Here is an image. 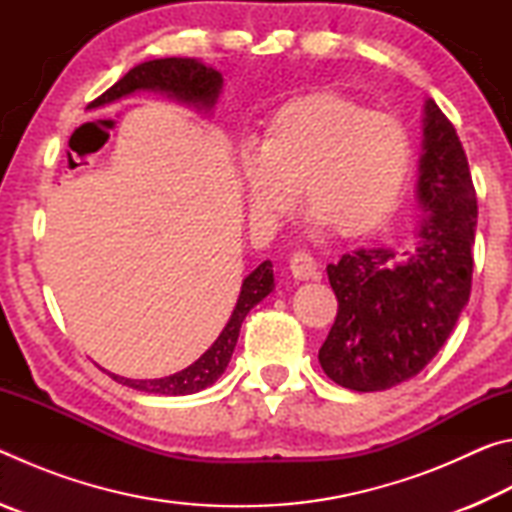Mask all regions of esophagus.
I'll list each match as a JSON object with an SVG mask.
<instances>
[{
    "mask_svg": "<svg viewBox=\"0 0 512 512\" xmlns=\"http://www.w3.org/2000/svg\"><path fill=\"white\" fill-rule=\"evenodd\" d=\"M316 268V259L311 257L307 250H293L289 257V271L293 277H298V280H309V277L316 275Z\"/></svg>",
    "mask_w": 512,
    "mask_h": 512,
    "instance_id": "34e87169",
    "label": "esophagus"
}]
</instances>
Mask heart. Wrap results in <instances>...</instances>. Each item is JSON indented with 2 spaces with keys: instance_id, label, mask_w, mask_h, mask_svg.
<instances>
[{
  "instance_id": "obj_1",
  "label": "heart",
  "mask_w": 512,
  "mask_h": 512,
  "mask_svg": "<svg viewBox=\"0 0 512 512\" xmlns=\"http://www.w3.org/2000/svg\"><path fill=\"white\" fill-rule=\"evenodd\" d=\"M413 142L400 119L336 92H311L277 108L259 149L244 153L248 205L275 221L300 198L311 221L343 237L379 230L404 194Z\"/></svg>"
}]
</instances>
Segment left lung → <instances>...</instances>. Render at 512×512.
<instances>
[{
	"label": "left lung",
	"instance_id": "8db88e82",
	"mask_svg": "<svg viewBox=\"0 0 512 512\" xmlns=\"http://www.w3.org/2000/svg\"><path fill=\"white\" fill-rule=\"evenodd\" d=\"M418 198L429 212L418 246L359 248L327 266L339 311L318 361L350 391H386L418 375L470 300L476 192L456 128L431 99Z\"/></svg>",
	"mask_w": 512,
	"mask_h": 512
}]
</instances>
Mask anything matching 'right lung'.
I'll return each instance as SVG.
<instances>
[{"instance_id": "right-lung-1", "label": "right lung", "mask_w": 512, "mask_h": 512, "mask_svg": "<svg viewBox=\"0 0 512 512\" xmlns=\"http://www.w3.org/2000/svg\"><path fill=\"white\" fill-rule=\"evenodd\" d=\"M223 79L216 69L198 63L194 58H158L149 60L133 67L124 79H119L110 90H106L101 97L90 103V108H99L103 103L117 101L126 94L135 90H162L176 97L180 101L194 103V106L212 108L216 97L221 92ZM273 291V264L264 262L259 264L253 273H250L244 284H241V293L237 300V307L232 311L228 325L223 327L219 339L212 343L201 359L194 361L192 366L176 372V375L162 377V379H126L110 375L115 381L124 386H131L135 391L155 393V395H192L203 391V388L212 386L216 379L223 375L228 368L232 352L239 339V329L248 311L253 309L259 300H264L268 293Z\"/></svg>"}]
</instances>
